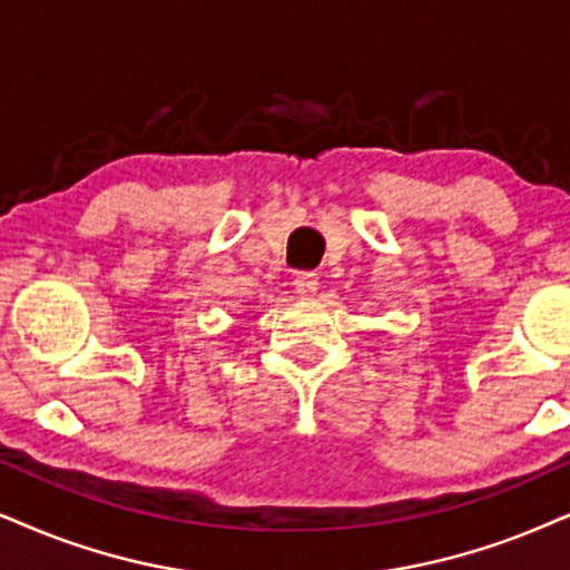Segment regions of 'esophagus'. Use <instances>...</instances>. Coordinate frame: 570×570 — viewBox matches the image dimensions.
<instances>
[{"label": "esophagus", "mask_w": 570, "mask_h": 570, "mask_svg": "<svg viewBox=\"0 0 570 570\" xmlns=\"http://www.w3.org/2000/svg\"><path fill=\"white\" fill-rule=\"evenodd\" d=\"M294 286H297L299 297L313 299L315 292H318V276L309 271H302V273H297V278H294Z\"/></svg>", "instance_id": "1"}]
</instances>
